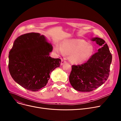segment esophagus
Listing matches in <instances>:
<instances>
[{"label":"esophagus","mask_w":121,"mask_h":121,"mask_svg":"<svg viewBox=\"0 0 121 121\" xmlns=\"http://www.w3.org/2000/svg\"><path fill=\"white\" fill-rule=\"evenodd\" d=\"M65 63H66V61H65L64 59H61V65H64Z\"/></svg>","instance_id":"esophagus-1"}]
</instances>
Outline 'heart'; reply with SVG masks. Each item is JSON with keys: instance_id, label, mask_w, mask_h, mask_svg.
I'll return each mask as SVG.
<instances>
[{"instance_id": "1", "label": "heart", "mask_w": 121, "mask_h": 121, "mask_svg": "<svg viewBox=\"0 0 121 121\" xmlns=\"http://www.w3.org/2000/svg\"><path fill=\"white\" fill-rule=\"evenodd\" d=\"M55 51L60 55H63L64 53L69 55L71 62L79 64L88 61L93 55L94 49L91 44H88L83 40L73 39L63 41L61 46L56 45Z\"/></svg>"}]
</instances>
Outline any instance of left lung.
I'll return each instance as SVG.
<instances>
[{"label": "left lung", "instance_id": "1", "mask_svg": "<svg viewBox=\"0 0 121 121\" xmlns=\"http://www.w3.org/2000/svg\"><path fill=\"white\" fill-rule=\"evenodd\" d=\"M101 46L94 54L82 65H73L69 79L73 88L81 92H90L101 86L109 76L112 55L104 40L95 37L91 39Z\"/></svg>", "mask_w": 121, "mask_h": 121}]
</instances>
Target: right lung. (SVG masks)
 <instances>
[{"mask_svg": "<svg viewBox=\"0 0 121 121\" xmlns=\"http://www.w3.org/2000/svg\"><path fill=\"white\" fill-rule=\"evenodd\" d=\"M53 46L39 33L22 35L9 52V69L14 80L23 88L38 91L46 85L50 74L59 67L61 59L52 58Z\"/></svg>", "mask_w": 121, "mask_h": 121, "instance_id": "add662e5", "label": "right lung"}]
</instances>
